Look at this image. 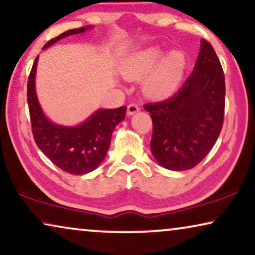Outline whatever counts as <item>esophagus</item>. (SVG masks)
Instances as JSON below:
<instances>
[{
	"mask_svg": "<svg viewBox=\"0 0 255 255\" xmlns=\"http://www.w3.org/2000/svg\"><path fill=\"white\" fill-rule=\"evenodd\" d=\"M139 111V106L137 104H129L127 107V114L128 116H132V114L137 113Z\"/></svg>",
	"mask_w": 255,
	"mask_h": 255,
	"instance_id": "esophagus-1",
	"label": "esophagus"
}]
</instances>
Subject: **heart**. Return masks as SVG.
Listing matches in <instances>:
<instances>
[{"label": "heart", "instance_id": "1", "mask_svg": "<svg viewBox=\"0 0 255 255\" xmlns=\"http://www.w3.org/2000/svg\"><path fill=\"white\" fill-rule=\"evenodd\" d=\"M186 60L181 52L165 55L158 46L145 48L131 55L123 68L128 80H142L146 75L144 90L153 98H165L174 92L185 70Z\"/></svg>", "mask_w": 255, "mask_h": 255}]
</instances>
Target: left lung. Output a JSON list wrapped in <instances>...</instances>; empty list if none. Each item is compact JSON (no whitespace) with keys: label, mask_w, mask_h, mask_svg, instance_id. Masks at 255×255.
I'll return each instance as SVG.
<instances>
[{"label":"left lung","mask_w":255,"mask_h":255,"mask_svg":"<svg viewBox=\"0 0 255 255\" xmlns=\"http://www.w3.org/2000/svg\"><path fill=\"white\" fill-rule=\"evenodd\" d=\"M224 107L223 69L213 46L202 39L193 73L179 91L144 105L152 120L150 149L155 159L167 170L196 166L220 136Z\"/></svg>","instance_id":"8db88e82"}]
</instances>
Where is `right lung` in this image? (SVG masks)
I'll use <instances>...</instances> for the list:
<instances>
[{"instance_id":"obj_1","label":"right lung","mask_w":255,"mask_h":255,"mask_svg":"<svg viewBox=\"0 0 255 255\" xmlns=\"http://www.w3.org/2000/svg\"><path fill=\"white\" fill-rule=\"evenodd\" d=\"M89 26L68 30L51 39L47 48L67 35L84 32ZM38 56L35 57L27 81V104L32 134L38 148L61 170L70 174H85L99 166L111 144L112 132L126 118L127 106L119 109L98 110L83 124L76 127L59 126L45 117L35 93L34 77Z\"/></svg>"}]
</instances>
